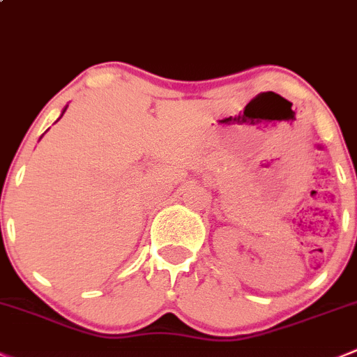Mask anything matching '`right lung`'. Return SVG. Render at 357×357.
I'll list each match as a JSON object with an SVG mask.
<instances>
[{"label":"right lung","mask_w":357,"mask_h":357,"mask_svg":"<svg viewBox=\"0 0 357 357\" xmlns=\"http://www.w3.org/2000/svg\"><path fill=\"white\" fill-rule=\"evenodd\" d=\"M66 108H68V106H66ZM66 108H64V109H62V115H64V112H66ZM62 115H61V116H62ZM61 116H59V119H61Z\"/></svg>","instance_id":"1"}]
</instances>
